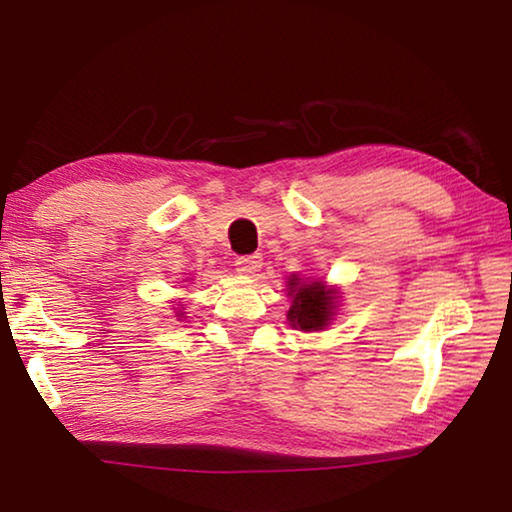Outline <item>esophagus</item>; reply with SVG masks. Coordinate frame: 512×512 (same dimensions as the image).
I'll use <instances>...</instances> for the list:
<instances>
[{"mask_svg":"<svg viewBox=\"0 0 512 512\" xmlns=\"http://www.w3.org/2000/svg\"><path fill=\"white\" fill-rule=\"evenodd\" d=\"M237 271L241 275H255L259 268H262V255H246V257H237Z\"/></svg>","mask_w":512,"mask_h":512,"instance_id":"34e87169","label":"esophagus"}]
</instances>
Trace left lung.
Returning a JSON list of instances; mask_svg holds the SVG:
<instances>
[{
  "instance_id": "left-lung-1",
  "label": "left lung",
  "mask_w": 512,
  "mask_h": 512,
  "mask_svg": "<svg viewBox=\"0 0 512 512\" xmlns=\"http://www.w3.org/2000/svg\"><path fill=\"white\" fill-rule=\"evenodd\" d=\"M287 296L291 298L287 320L300 332H320L332 325L341 302L339 289L329 287L320 277H300L298 273L289 277Z\"/></svg>"
}]
</instances>
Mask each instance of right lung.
Returning <instances> with one entry per match:
<instances>
[{
    "mask_svg": "<svg viewBox=\"0 0 512 512\" xmlns=\"http://www.w3.org/2000/svg\"><path fill=\"white\" fill-rule=\"evenodd\" d=\"M173 309H176V307H173ZM183 309H185L183 305H180V307L176 309V318H178V320H180V318H185V314H187V311H183Z\"/></svg>",
    "mask_w": 512,
    "mask_h": 512,
    "instance_id": "add662e5",
    "label": "right lung"
}]
</instances>
